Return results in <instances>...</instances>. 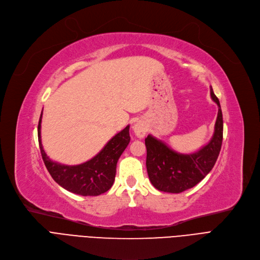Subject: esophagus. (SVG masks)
<instances>
[{
    "label": "esophagus",
    "mask_w": 260,
    "mask_h": 260,
    "mask_svg": "<svg viewBox=\"0 0 260 260\" xmlns=\"http://www.w3.org/2000/svg\"><path fill=\"white\" fill-rule=\"evenodd\" d=\"M132 128H133V131H134L135 135H137V137L140 138V139L145 137V134H146V132L148 130L147 126L145 125L144 121H142V120H138L137 122L134 123Z\"/></svg>",
    "instance_id": "1"
}]
</instances>
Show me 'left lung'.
I'll return each mask as SVG.
<instances>
[{
    "instance_id": "obj_1",
    "label": "left lung",
    "mask_w": 260,
    "mask_h": 260,
    "mask_svg": "<svg viewBox=\"0 0 260 260\" xmlns=\"http://www.w3.org/2000/svg\"><path fill=\"white\" fill-rule=\"evenodd\" d=\"M211 97L218 106L215 132L207 145L197 152L183 154L172 150L164 142L148 135L146 167L153 186L165 192L179 193L202 181L216 163L223 139V118L219 100L211 86Z\"/></svg>"
}]
</instances>
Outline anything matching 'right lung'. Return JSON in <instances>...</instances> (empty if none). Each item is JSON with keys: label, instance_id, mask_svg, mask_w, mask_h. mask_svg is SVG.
Masks as SVG:
<instances>
[{"label": "right lung", "instance_id": "add662e5", "mask_svg": "<svg viewBox=\"0 0 260 260\" xmlns=\"http://www.w3.org/2000/svg\"><path fill=\"white\" fill-rule=\"evenodd\" d=\"M41 120L38 123V140L43 162L49 175L61 187L80 196H100L108 191L114 183L116 164L130 142L129 126L118 132L100 153L79 165H62L49 158L41 143Z\"/></svg>", "mask_w": 260, "mask_h": 260}]
</instances>
